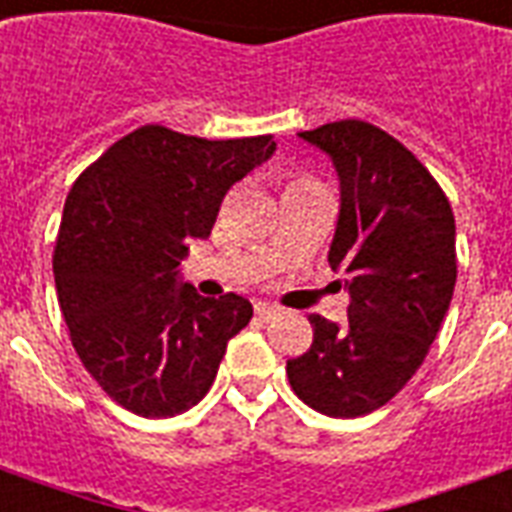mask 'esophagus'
<instances>
[{"instance_id": "1", "label": "esophagus", "mask_w": 512, "mask_h": 512, "mask_svg": "<svg viewBox=\"0 0 512 512\" xmlns=\"http://www.w3.org/2000/svg\"><path fill=\"white\" fill-rule=\"evenodd\" d=\"M255 312H257V317H260V320H271V317L279 312V306L268 304V301H257Z\"/></svg>"}]
</instances>
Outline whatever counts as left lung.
<instances>
[{"mask_svg": "<svg viewBox=\"0 0 512 512\" xmlns=\"http://www.w3.org/2000/svg\"><path fill=\"white\" fill-rule=\"evenodd\" d=\"M298 138L339 179L328 263L350 298L347 323L312 314V347L287 361L298 399L331 418L369 415L426 358L456 287V219L415 154L366 121H333Z\"/></svg>", "mask_w": 512, "mask_h": 512, "instance_id": "obj_1", "label": "left lung"}]
</instances>
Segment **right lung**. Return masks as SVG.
Returning <instances> with one entry per match:
<instances>
[{"label": "right lung", "mask_w": 512, "mask_h": 512, "mask_svg": "<svg viewBox=\"0 0 512 512\" xmlns=\"http://www.w3.org/2000/svg\"><path fill=\"white\" fill-rule=\"evenodd\" d=\"M271 135L206 140L149 124L113 143L67 195L54 255L64 323L86 372L124 410L173 418L217 377L249 298L181 279L227 189L274 157Z\"/></svg>", "instance_id": "add662e5"}]
</instances>
